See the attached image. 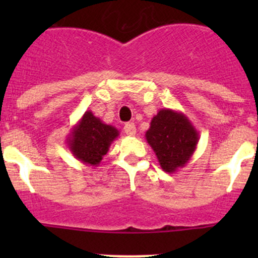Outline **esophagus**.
Returning <instances> with one entry per match:
<instances>
[{"label":"esophagus","mask_w":258,"mask_h":258,"mask_svg":"<svg viewBox=\"0 0 258 258\" xmlns=\"http://www.w3.org/2000/svg\"><path fill=\"white\" fill-rule=\"evenodd\" d=\"M124 134L128 135V136H135L136 135V124L134 122H127L123 127Z\"/></svg>","instance_id":"obj_1"}]
</instances>
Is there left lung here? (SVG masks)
<instances>
[{
  "label": "left lung",
  "mask_w": 258,
  "mask_h": 258,
  "mask_svg": "<svg viewBox=\"0 0 258 258\" xmlns=\"http://www.w3.org/2000/svg\"><path fill=\"white\" fill-rule=\"evenodd\" d=\"M145 136L167 173L183 167L199 144V132L188 117L171 108H162L153 116Z\"/></svg>",
  "instance_id": "8db88e82"
}]
</instances>
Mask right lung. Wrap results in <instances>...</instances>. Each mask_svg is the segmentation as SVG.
<instances>
[{
  "mask_svg": "<svg viewBox=\"0 0 258 258\" xmlns=\"http://www.w3.org/2000/svg\"><path fill=\"white\" fill-rule=\"evenodd\" d=\"M118 135L116 127L106 124L91 111H86L71 128L66 141L75 158L85 165L97 167Z\"/></svg>",
  "mask_w": 258,
  "mask_h": 258,
  "instance_id": "obj_1",
  "label": "right lung"
}]
</instances>
